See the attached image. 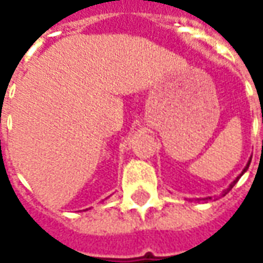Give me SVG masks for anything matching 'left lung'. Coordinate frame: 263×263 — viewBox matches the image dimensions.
<instances>
[{
    "mask_svg": "<svg viewBox=\"0 0 263 263\" xmlns=\"http://www.w3.org/2000/svg\"><path fill=\"white\" fill-rule=\"evenodd\" d=\"M262 122H263V117H262ZM249 163H251V159L248 160V163H247V166H245V167H243V171L241 172V175H239V176H237V179H235V180H234V182H232L231 184H230V186H228V189H226V190H224V192H222V194H221V197H222V196H226V194L228 193V192H230V190H231V189L234 187V186H235V183H237L238 180H239V179H241V176H242V175H243V173H245V172L248 171ZM211 198H213V197H205V198H203V200H204V201H209V200H211Z\"/></svg>",
    "mask_w": 263,
    "mask_h": 263,
    "instance_id": "left-lung-1",
    "label": "left lung"
}]
</instances>
